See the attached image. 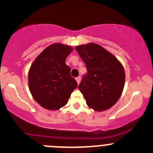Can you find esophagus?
I'll return each instance as SVG.
<instances>
[{
	"label": "esophagus",
	"instance_id": "obj_1",
	"mask_svg": "<svg viewBox=\"0 0 153 153\" xmlns=\"http://www.w3.org/2000/svg\"><path fill=\"white\" fill-rule=\"evenodd\" d=\"M75 80H76V82H77V83H78V85H79V83H80V76L77 77V78H75Z\"/></svg>",
	"mask_w": 153,
	"mask_h": 153
}]
</instances>
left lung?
<instances>
[{"label":"left lung","instance_id":"left-lung-1","mask_svg":"<svg viewBox=\"0 0 153 153\" xmlns=\"http://www.w3.org/2000/svg\"><path fill=\"white\" fill-rule=\"evenodd\" d=\"M88 73L79 85L88 106L96 111L110 108L122 96L125 82L124 67L101 45L90 42L75 47Z\"/></svg>","mask_w":153,"mask_h":153}]
</instances>
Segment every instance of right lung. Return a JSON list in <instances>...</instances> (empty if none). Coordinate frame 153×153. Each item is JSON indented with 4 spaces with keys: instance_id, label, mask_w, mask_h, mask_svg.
<instances>
[{
    "instance_id": "add662e5",
    "label": "right lung",
    "mask_w": 153,
    "mask_h": 153,
    "mask_svg": "<svg viewBox=\"0 0 153 153\" xmlns=\"http://www.w3.org/2000/svg\"><path fill=\"white\" fill-rule=\"evenodd\" d=\"M73 48L54 43L41 52L29 68L28 83L35 101L45 109L56 111L65 106L78 86L65 59Z\"/></svg>"
}]
</instances>
